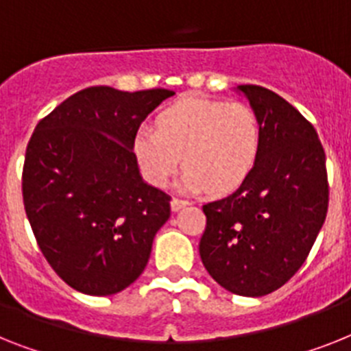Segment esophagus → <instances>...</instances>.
Instances as JSON below:
<instances>
[{"label": "esophagus", "mask_w": 351, "mask_h": 351, "mask_svg": "<svg viewBox=\"0 0 351 351\" xmlns=\"http://www.w3.org/2000/svg\"><path fill=\"white\" fill-rule=\"evenodd\" d=\"M185 205H187V202L182 198H173L171 199V210H180V208H184Z\"/></svg>", "instance_id": "esophagus-1"}]
</instances>
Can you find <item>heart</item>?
I'll list each match as a JSON object with an SVG mask.
<instances>
[{"mask_svg": "<svg viewBox=\"0 0 351 351\" xmlns=\"http://www.w3.org/2000/svg\"><path fill=\"white\" fill-rule=\"evenodd\" d=\"M261 148V121L250 105L194 96L171 103L157 116V130L141 125L132 139L149 184L166 185L184 162L182 187L210 194L239 189L257 166Z\"/></svg>", "mask_w": 351, "mask_h": 351, "instance_id": "1", "label": "heart"}]
</instances>
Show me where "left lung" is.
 <instances>
[{
	"mask_svg": "<svg viewBox=\"0 0 351 351\" xmlns=\"http://www.w3.org/2000/svg\"><path fill=\"white\" fill-rule=\"evenodd\" d=\"M237 90L261 121V155L239 189L203 205L199 257L226 291L264 296L302 267L325 223L326 157L314 126L282 96L258 85Z\"/></svg>",
	"mask_w": 351,
	"mask_h": 351,
	"instance_id": "8db88e82",
	"label": "left lung"
}]
</instances>
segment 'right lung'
<instances>
[{
  "label": "right lung",
  "instance_id": "1",
  "mask_svg": "<svg viewBox=\"0 0 351 351\" xmlns=\"http://www.w3.org/2000/svg\"><path fill=\"white\" fill-rule=\"evenodd\" d=\"M173 94L89 87L35 126L23 166L25 210L43 255L73 289L116 294L148 264L171 196L143 180L132 139Z\"/></svg>",
  "mask_w": 351,
  "mask_h": 351
}]
</instances>
